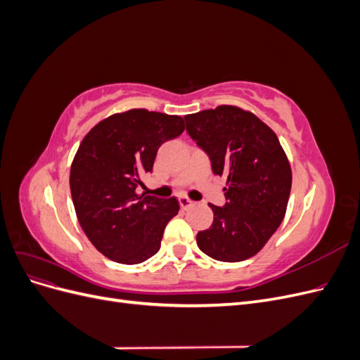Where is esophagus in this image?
I'll use <instances>...</instances> for the list:
<instances>
[{
    "mask_svg": "<svg viewBox=\"0 0 360 360\" xmlns=\"http://www.w3.org/2000/svg\"><path fill=\"white\" fill-rule=\"evenodd\" d=\"M179 202H180V207L183 210H188L189 207H192L195 202L192 201V200H189V198H186V197H180L179 198Z\"/></svg>",
    "mask_w": 360,
    "mask_h": 360,
    "instance_id": "obj_1",
    "label": "esophagus"
}]
</instances>
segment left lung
<instances>
[{"instance_id": "1", "label": "left lung", "mask_w": 360, "mask_h": 360, "mask_svg": "<svg viewBox=\"0 0 360 360\" xmlns=\"http://www.w3.org/2000/svg\"><path fill=\"white\" fill-rule=\"evenodd\" d=\"M188 135L226 180L225 205L209 204L210 228L197 234L205 255L237 263L259 252L285 216L291 168L276 134L252 112L222 105L184 115Z\"/></svg>"}]
</instances>
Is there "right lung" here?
Returning <instances> with one entry per match:
<instances>
[{
  "instance_id": "add662e5",
  "label": "right lung",
  "mask_w": 360,
  "mask_h": 360,
  "mask_svg": "<svg viewBox=\"0 0 360 360\" xmlns=\"http://www.w3.org/2000/svg\"><path fill=\"white\" fill-rule=\"evenodd\" d=\"M184 130L179 115L130 110L108 117L85 135L70 168L76 216L93 246L122 264H139L160 249L176 198L138 195L159 147Z\"/></svg>"
}]
</instances>
